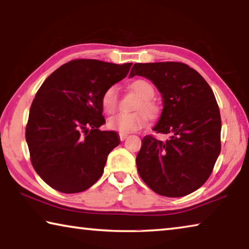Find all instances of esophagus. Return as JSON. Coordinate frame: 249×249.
I'll return each instance as SVG.
<instances>
[{
  "label": "esophagus",
  "instance_id": "esophagus-1",
  "mask_svg": "<svg viewBox=\"0 0 249 249\" xmlns=\"http://www.w3.org/2000/svg\"><path fill=\"white\" fill-rule=\"evenodd\" d=\"M127 137H128L127 134H120V140H121L122 142L125 141Z\"/></svg>",
  "mask_w": 249,
  "mask_h": 249
}]
</instances>
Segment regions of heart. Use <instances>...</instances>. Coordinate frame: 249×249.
I'll list each match as a JSON object with an SVG mask.
<instances>
[{"label":"heart","instance_id":"heart-1","mask_svg":"<svg viewBox=\"0 0 249 249\" xmlns=\"http://www.w3.org/2000/svg\"><path fill=\"white\" fill-rule=\"evenodd\" d=\"M130 89L140 96L136 108H142L148 114L154 113L155 107L150 98L154 95L155 90L151 83L146 80H135L130 83ZM119 101V93L117 87L111 86L107 88L101 95V104L103 109L108 114L115 112ZM148 122V116L142 111H137L133 113H119L109 117L107 120V127L120 134H129L144 127Z\"/></svg>","mask_w":249,"mask_h":249}]
</instances>
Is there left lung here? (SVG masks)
Masks as SVG:
<instances>
[{
	"mask_svg": "<svg viewBox=\"0 0 249 249\" xmlns=\"http://www.w3.org/2000/svg\"><path fill=\"white\" fill-rule=\"evenodd\" d=\"M149 79L162 96L163 108L156 133L142 141L136 157L138 174L154 192L179 197L205 183L221 153V114L212 89L203 77L182 62L135 64L129 77Z\"/></svg>",
	"mask_w": 249,
	"mask_h": 249,
	"instance_id": "1",
	"label": "left lung"
}]
</instances>
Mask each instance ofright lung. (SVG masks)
<instances>
[{"mask_svg":"<svg viewBox=\"0 0 249 249\" xmlns=\"http://www.w3.org/2000/svg\"><path fill=\"white\" fill-rule=\"evenodd\" d=\"M132 65L75 59L37 91L25 137L34 169L54 190L81 192L101 178L108 154L120 144L115 132L100 130L105 123L101 95Z\"/></svg>","mask_w":249,"mask_h":249,"instance_id":"1","label":"right lung"}]
</instances>
